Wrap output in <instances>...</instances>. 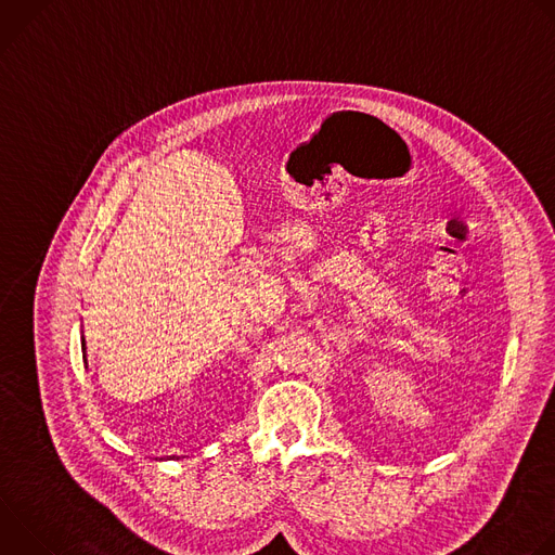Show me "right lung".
Segmentation results:
<instances>
[{
	"label": "right lung",
	"instance_id": "obj_1",
	"mask_svg": "<svg viewBox=\"0 0 555 555\" xmlns=\"http://www.w3.org/2000/svg\"><path fill=\"white\" fill-rule=\"evenodd\" d=\"M81 347H83V358H86V351H88V347H86V336H83V340H81Z\"/></svg>",
	"mask_w": 555,
	"mask_h": 555
}]
</instances>
